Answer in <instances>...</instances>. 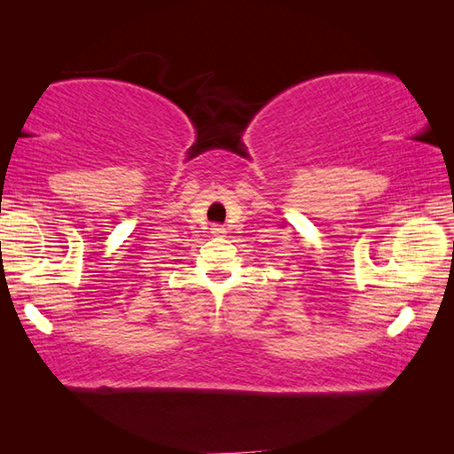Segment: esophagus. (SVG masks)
Segmentation results:
<instances>
[{"label":"esophagus","instance_id":"1","mask_svg":"<svg viewBox=\"0 0 454 454\" xmlns=\"http://www.w3.org/2000/svg\"><path fill=\"white\" fill-rule=\"evenodd\" d=\"M212 234L214 236H220V234H224V226H222V224H212Z\"/></svg>","mask_w":454,"mask_h":454}]
</instances>
